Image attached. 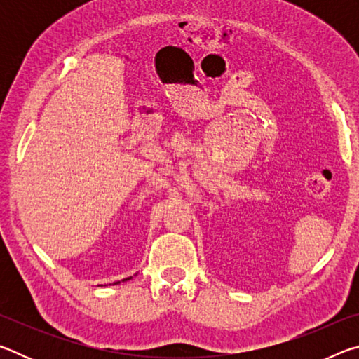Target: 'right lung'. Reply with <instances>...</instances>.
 I'll return each mask as SVG.
<instances>
[{
	"label": "right lung",
	"mask_w": 359,
	"mask_h": 359,
	"mask_svg": "<svg viewBox=\"0 0 359 359\" xmlns=\"http://www.w3.org/2000/svg\"><path fill=\"white\" fill-rule=\"evenodd\" d=\"M130 278H131V277H128V278H123V280H121V282H126V280H130ZM117 283H120V282H115V285H117Z\"/></svg>",
	"instance_id": "add662e5"
}]
</instances>
